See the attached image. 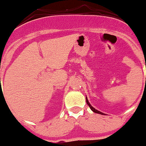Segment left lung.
Here are the masks:
<instances>
[{
	"instance_id": "left-lung-1",
	"label": "left lung",
	"mask_w": 146,
	"mask_h": 146,
	"mask_svg": "<svg viewBox=\"0 0 146 146\" xmlns=\"http://www.w3.org/2000/svg\"><path fill=\"white\" fill-rule=\"evenodd\" d=\"M86 102H87V104H88L89 108H91V110H92L93 112H94V113H98V114H101V115H105V114H104V113H102V112L99 111V110H96V109H95V108H94V107H93V106H91V104H90V103H89V102H88V99L87 96H86Z\"/></svg>"
}]
</instances>
